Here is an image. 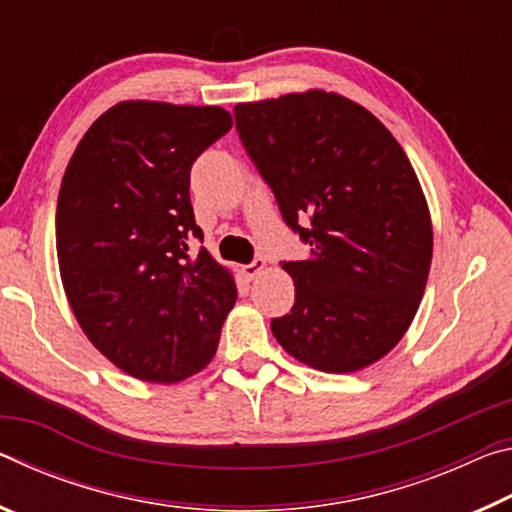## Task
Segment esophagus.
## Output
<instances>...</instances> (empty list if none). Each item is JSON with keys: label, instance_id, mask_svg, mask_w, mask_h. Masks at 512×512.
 <instances>
[{"label": "esophagus", "instance_id": "obj_1", "mask_svg": "<svg viewBox=\"0 0 512 512\" xmlns=\"http://www.w3.org/2000/svg\"><path fill=\"white\" fill-rule=\"evenodd\" d=\"M264 271H266V259H262V257H257V259H253V262L244 266V273H246V277H250V280H255V277Z\"/></svg>", "mask_w": 512, "mask_h": 512}]
</instances>
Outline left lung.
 <instances>
[{
    "label": "left lung",
    "instance_id": "obj_1",
    "mask_svg": "<svg viewBox=\"0 0 512 512\" xmlns=\"http://www.w3.org/2000/svg\"><path fill=\"white\" fill-rule=\"evenodd\" d=\"M235 119L284 221L311 246L282 264L296 302L271 320L273 336L309 368L372 366L409 329L431 266V214L409 158L370 110L336 92L237 103Z\"/></svg>",
    "mask_w": 512,
    "mask_h": 512
}]
</instances>
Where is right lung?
<instances>
[{"label":"right lung","mask_w":512,"mask_h":512,"mask_svg":"<svg viewBox=\"0 0 512 512\" xmlns=\"http://www.w3.org/2000/svg\"><path fill=\"white\" fill-rule=\"evenodd\" d=\"M232 128L219 106L121 101L83 135L60 183L56 253L90 343L126 375L176 384L212 361L237 284L205 248L194 160Z\"/></svg>","instance_id":"right-lung-1"}]
</instances>
